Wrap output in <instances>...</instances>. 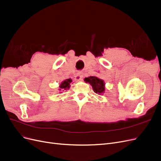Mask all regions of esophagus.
I'll return each mask as SVG.
<instances>
[{
	"mask_svg": "<svg viewBox=\"0 0 161 161\" xmlns=\"http://www.w3.org/2000/svg\"><path fill=\"white\" fill-rule=\"evenodd\" d=\"M82 79V72H79L77 73L75 76V80H80Z\"/></svg>",
	"mask_w": 161,
	"mask_h": 161,
	"instance_id": "esophagus-1",
	"label": "esophagus"
}]
</instances>
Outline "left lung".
Segmentation results:
<instances>
[{
  "label": "left lung",
  "instance_id": "obj_1",
  "mask_svg": "<svg viewBox=\"0 0 161 161\" xmlns=\"http://www.w3.org/2000/svg\"><path fill=\"white\" fill-rule=\"evenodd\" d=\"M85 82H88L93 89L94 92L98 95H103L105 90V83L103 80L99 79L97 76H89L85 78Z\"/></svg>",
  "mask_w": 161,
  "mask_h": 161
}]
</instances>
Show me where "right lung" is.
I'll return each instance as SVG.
<instances>
[{
  "label": "right lung",
  "mask_w": 161,
  "mask_h": 161,
  "mask_svg": "<svg viewBox=\"0 0 161 161\" xmlns=\"http://www.w3.org/2000/svg\"><path fill=\"white\" fill-rule=\"evenodd\" d=\"M71 82H72V80L70 79H66L64 81H62L59 86V87H60L59 91H64L69 90L70 87V84L71 83Z\"/></svg>",
  "instance_id": "obj_1"
}]
</instances>
